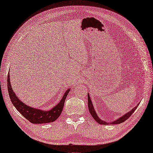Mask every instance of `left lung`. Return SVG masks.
Instances as JSON below:
<instances>
[{"instance_id":"8db88e82","label":"left lung","mask_w":153,"mask_h":153,"mask_svg":"<svg viewBox=\"0 0 153 153\" xmlns=\"http://www.w3.org/2000/svg\"><path fill=\"white\" fill-rule=\"evenodd\" d=\"M138 106H139V104H138V105H137L136 106H135L134 108H132L130 112H128V113L125 114L124 115V116H123L122 117L119 118V119H118V120H115V121L111 123V124H113V125H116V124H120V123H123L124 121H125L126 120H127V119H128V118L131 116V115L132 114V113H133V112H134V111L137 109ZM88 111H89V112H90L91 116L93 117V119H94L95 120H96V121H97L98 123L100 124V125H106V122L102 121V120H100V119H99V118L97 117V114H96V112H95V111H94V107H93V104H92L91 100V99H90V96H89L88 94Z\"/></svg>"}]
</instances>
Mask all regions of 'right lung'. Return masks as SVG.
<instances>
[{
	"label": "right lung",
	"instance_id": "obj_1",
	"mask_svg": "<svg viewBox=\"0 0 153 153\" xmlns=\"http://www.w3.org/2000/svg\"><path fill=\"white\" fill-rule=\"evenodd\" d=\"M7 88L10 100L14 106V107L16 108V110L23 117H25L26 119H27L31 123L34 124L52 123L58 119L60 114H61L63 107H64L65 99L67 97L69 91H70L69 89L67 90L62 100L53 109L48 111H44L39 110L38 108H34L29 106L26 105H25V103L21 102L17 98L16 94L14 93L13 91L12 90V88H11L9 74H8L7 77Z\"/></svg>",
	"mask_w": 153,
	"mask_h": 153
}]
</instances>
